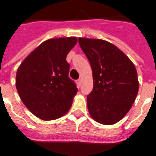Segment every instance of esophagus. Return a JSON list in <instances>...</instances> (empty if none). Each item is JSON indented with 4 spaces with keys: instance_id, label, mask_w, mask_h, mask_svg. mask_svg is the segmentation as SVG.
Returning <instances> with one entry per match:
<instances>
[{
    "instance_id": "34e87169",
    "label": "esophagus",
    "mask_w": 156,
    "mask_h": 156,
    "mask_svg": "<svg viewBox=\"0 0 156 156\" xmlns=\"http://www.w3.org/2000/svg\"><path fill=\"white\" fill-rule=\"evenodd\" d=\"M77 84H78V86H81V79H78V80L77 81Z\"/></svg>"
}]
</instances>
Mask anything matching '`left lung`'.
<instances>
[{
  "label": "left lung",
  "instance_id": "left-lung-1",
  "mask_svg": "<svg viewBox=\"0 0 156 156\" xmlns=\"http://www.w3.org/2000/svg\"><path fill=\"white\" fill-rule=\"evenodd\" d=\"M93 72L94 88L87 96L90 115L95 121L114 125L135 102L139 81L134 64L122 51L108 41L78 38Z\"/></svg>",
  "mask_w": 156,
  "mask_h": 156
}]
</instances>
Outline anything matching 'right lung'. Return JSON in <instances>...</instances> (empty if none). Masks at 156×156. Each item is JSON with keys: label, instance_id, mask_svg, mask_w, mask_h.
<instances>
[{"label": "right lung", "instance_id": "obj_1", "mask_svg": "<svg viewBox=\"0 0 156 156\" xmlns=\"http://www.w3.org/2000/svg\"><path fill=\"white\" fill-rule=\"evenodd\" d=\"M76 37L54 38L43 42L24 58L16 76V87L27 109L44 120L64 116L78 92L68 77L66 56Z\"/></svg>", "mask_w": 156, "mask_h": 156}]
</instances>
